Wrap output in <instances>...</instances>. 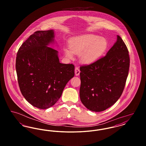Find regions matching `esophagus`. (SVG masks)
Wrapping results in <instances>:
<instances>
[{"label":"esophagus","instance_id":"esophagus-1","mask_svg":"<svg viewBox=\"0 0 146 146\" xmlns=\"http://www.w3.org/2000/svg\"><path fill=\"white\" fill-rule=\"evenodd\" d=\"M80 71L79 67L76 66V68H75V74H76V76H79V74H80Z\"/></svg>","mask_w":146,"mask_h":146}]
</instances>
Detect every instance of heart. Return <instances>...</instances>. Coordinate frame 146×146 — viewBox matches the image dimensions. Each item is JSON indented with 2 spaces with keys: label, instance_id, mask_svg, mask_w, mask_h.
Returning a JSON list of instances; mask_svg holds the SVG:
<instances>
[{
  "label": "heart",
  "instance_id": "obj_1",
  "mask_svg": "<svg viewBox=\"0 0 146 146\" xmlns=\"http://www.w3.org/2000/svg\"><path fill=\"white\" fill-rule=\"evenodd\" d=\"M107 40L102 37L92 35H84L71 38L69 48L72 52L65 50V54L70 58L73 53L80 54V58L84 63H91L96 61L106 50Z\"/></svg>",
  "mask_w": 146,
  "mask_h": 146
}]
</instances>
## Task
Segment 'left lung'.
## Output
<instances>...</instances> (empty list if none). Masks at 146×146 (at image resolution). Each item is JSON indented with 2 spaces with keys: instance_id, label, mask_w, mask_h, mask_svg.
<instances>
[{
  "instance_id": "1",
  "label": "left lung",
  "mask_w": 146,
  "mask_h": 146,
  "mask_svg": "<svg viewBox=\"0 0 146 146\" xmlns=\"http://www.w3.org/2000/svg\"><path fill=\"white\" fill-rule=\"evenodd\" d=\"M130 66L129 51L121 37L106 55L80 67V98L89 110L104 111L121 96Z\"/></svg>"
}]
</instances>
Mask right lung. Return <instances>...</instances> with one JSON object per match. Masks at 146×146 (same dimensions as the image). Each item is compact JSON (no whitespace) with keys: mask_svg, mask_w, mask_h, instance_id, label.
<instances>
[{"mask_svg":"<svg viewBox=\"0 0 146 146\" xmlns=\"http://www.w3.org/2000/svg\"><path fill=\"white\" fill-rule=\"evenodd\" d=\"M54 38L53 30L36 31L17 53L16 70L21 93L29 104L39 109L55 104L66 85L74 76V66L60 62L58 51L48 46Z\"/></svg>","mask_w":146,"mask_h":146,"instance_id":"add662e5","label":"right lung"}]
</instances>
